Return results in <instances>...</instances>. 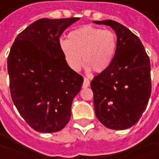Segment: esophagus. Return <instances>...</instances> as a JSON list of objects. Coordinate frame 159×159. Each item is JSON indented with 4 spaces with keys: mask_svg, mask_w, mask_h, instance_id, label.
I'll use <instances>...</instances> for the list:
<instances>
[{
    "mask_svg": "<svg viewBox=\"0 0 159 159\" xmlns=\"http://www.w3.org/2000/svg\"><path fill=\"white\" fill-rule=\"evenodd\" d=\"M90 85V82L89 80L86 78V77H84V79H83V88H88V87H89Z\"/></svg>",
    "mask_w": 159,
    "mask_h": 159,
    "instance_id": "obj_1",
    "label": "esophagus"
}]
</instances>
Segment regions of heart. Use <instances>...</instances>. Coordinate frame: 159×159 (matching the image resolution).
Segmentation results:
<instances>
[{
  "mask_svg": "<svg viewBox=\"0 0 159 159\" xmlns=\"http://www.w3.org/2000/svg\"><path fill=\"white\" fill-rule=\"evenodd\" d=\"M59 45L70 69L78 71L83 63L88 70L100 73L113 61L117 51V36L111 30L83 26L70 31L68 40H60Z\"/></svg>",
  "mask_w": 159,
  "mask_h": 159,
  "instance_id": "1",
  "label": "heart"
}]
</instances>
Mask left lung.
Wrapping results in <instances>:
<instances>
[{
  "instance_id": "1",
  "label": "left lung",
  "mask_w": 159,
  "mask_h": 159,
  "mask_svg": "<svg viewBox=\"0 0 159 159\" xmlns=\"http://www.w3.org/2000/svg\"><path fill=\"white\" fill-rule=\"evenodd\" d=\"M117 34V51L106 70L93 77L91 89L97 118L111 129L134 125L147 108L152 92L149 57L139 37L113 20L93 21Z\"/></svg>"
}]
</instances>
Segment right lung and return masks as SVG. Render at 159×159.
<instances>
[{
	"label": "right lung",
	"mask_w": 159,
	"mask_h": 159,
	"mask_svg": "<svg viewBox=\"0 0 159 159\" xmlns=\"http://www.w3.org/2000/svg\"><path fill=\"white\" fill-rule=\"evenodd\" d=\"M78 19H38L19 33L9 52L12 100L21 117L38 132L65 128L83 85V76L68 67L59 45L65 30Z\"/></svg>",
	"instance_id": "add662e5"
}]
</instances>
